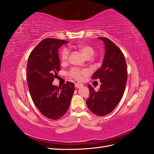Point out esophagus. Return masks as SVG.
Returning <instances> with one entry per match:
<instances>
[{
    "instance_id": "34e87169",
    "label": "esophagus",
    "mask_w": 154,
    "mask_h": 154,
    "mask_svg": "<svg viewBox=\"0 0 154 154\" xmlns=\"http://www.w3.org/2000/svg\"><path fill=\"white\" fill-rule=\"evenodd\" d=\"M83 86V84L82 83H79V82H77L75 83V87H77V88H80L81 87Z\"/></svg>"
}]
</instances>
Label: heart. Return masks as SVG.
I'll list each match as a JSON object with an SVG mask.
<instances>
[{"instance_id": "heart-1", "label": "heart", "mask_w": 154, "mask_h": 154, "mask_svg": "<svg viewBox=\"0 0 154 154\" xmlns=\"http://www.w3.org/2000/svg\"><path fill=\"white\" fill-rule=\"evenodd\" d=\"M77 48L80 49L83 54L88 58H91L94 54V49L91 45L80 44L77 45ZM69 49L67 47H63L60 53V58L62 62H66L69 57ZM88 72L87 70L80 69L77 67H74L71 69L68 72L69 76L78 80H82L83 76L87 75Z\"/></svg>"}]
</instances>
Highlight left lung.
<instances>
[{
  "label": "left lung",
  "mask_w": 154,
  "mask_h": 154,
  "mask_svg": "<svg viewBox=\"0 0 154 154\" xmlns=\"http://www.w3.org/2000/svg\"><path fill=\"white\" fill-rule=\"evenodd\" d=\"M100 38L105 45V57L102 66L92 78L100 79L101 85L97 92L88 85L91 93L86 103L93 114L103 116L112 112L122 99L127 81V69L122 50L106 37Z\"/></svg>",
  "instance_id": "obj_1"
}]
</instances>
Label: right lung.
Listing matches in <instances>:
<instances>
[{
	"mask_svg": "<svg viewBox=\"0 0 154 154\" xmlns=\"http://www.w3.org/2000/svg\"><path fill=\"white\" fill-rule=\"evenodd\" d=\"M68 42L45 38L30 53L27 60V85L35 106L46 118L57 120L67 112L74 85L67 82L62 87L52 84L60 70L58 49Z\"/></svg>",
	"mask_w": 154,
	"mask_h": 154,
	"instance_id": "right-lung-1",
	"label": "right lung"
}]
</instances>
